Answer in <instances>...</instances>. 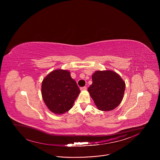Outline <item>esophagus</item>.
Masks as SVG:
<instances>
[{
	"instance_id": "1",
	"label": "esophagus",
	"mask_w": 160,
	"mask_h": 160,
	"mask_svg": "<svg viewBox=\"0 0 160 160\" xmlns=\"http://www.w3.org/2000/svg\"><path fill=\"white\" fill-rule=\"evenodd\" d=\"M86 89H87V87H86V86L80 87V90H86Z\"/></svg>"
}]
</instances>
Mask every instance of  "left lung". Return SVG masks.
Segmentation results:
<instances>
[{
	"mask_svg": "<svg viewBox=\"0 0 160 160\" xmlns=\"http://www.w3.org/2000/svg\"><path fill=\"white\" fill-rule=\"evenodd\" d=\"M92 84L88 88L90 95L101 111H111L122 102L125 83L112 71H97L92 77Z\"/></svg>",
	"mask_w": 160,
	"mask_h": 160,
	"instance_id": "obj_1",
	"label": "left lung"
}]
</instances>
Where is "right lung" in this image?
I'll return each mask as SVG.
<instances>
[{"instance_id": "right-lung-1", "label": "right lung", "mask_w": 160, "mask_h": 160, "mask_svg": "<svg viewBox=\"0 0 160 160\" xmlns=\"http://www.w3.org/2000/svg\"><path fill=\"white\" fill-rule=\"evenodd\" d=\"M80 90L70 73L56 70L45 77L42 83V95L45 104L54 113L69 111Z\"/></svg>"}]
</instances>
